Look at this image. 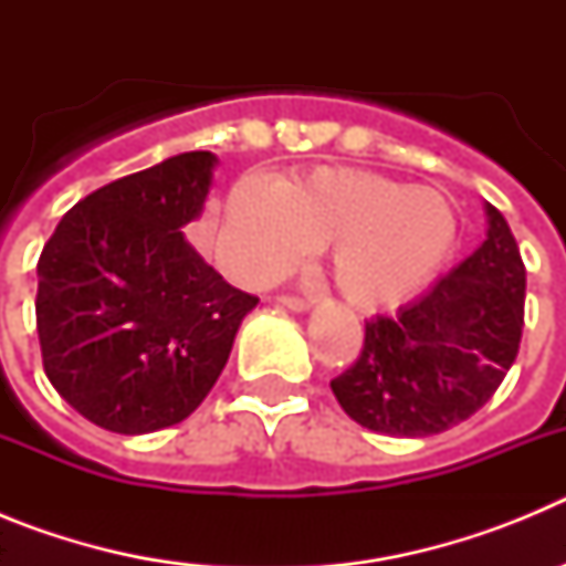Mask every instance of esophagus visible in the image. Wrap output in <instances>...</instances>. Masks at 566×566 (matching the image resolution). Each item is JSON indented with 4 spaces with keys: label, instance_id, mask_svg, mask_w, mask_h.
<instances>
[{
    "label": "esophagus",
    "instance_id": "obj_1",
    "mask_svg": "<svg viewBox=\"0 0 566 566\" xmlns=\"http://www.w3.org/2000/svg\"><path fill=\"white\" fill-rule=\"evenodd\" d=\"M277 303L280 306L292 308V312H308V308H312V300L297 297V294H280Z\"/></svg>",
    "mask_w": 566,
    "mask_h": 566
}]
</instances>
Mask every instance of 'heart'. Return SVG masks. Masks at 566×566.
Returning a JSON list of instances; mask_svg holds the SVG:
<instances>
[{
    "label": "heart",
    "instance_id": "1",
    "mask_svg": "<svg viewBox=\"0 0 566 566\" xmlns=\"http://www.w3.org/2000/svg\"><path fill=\"white\" fill-rule=\"evenodd\" d=\"M312 247H326L332 283L363 312L422 292L457 247V212L442 192L348 167H317L277 187L243 175L223 201V266L269 286Z\"/></svg>",
    "mask_w": 566,
    "mask_h": 566
}]
</instances>
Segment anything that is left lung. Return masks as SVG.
Returning a JSON list of instances; mask_svg holds the SVG:
<instances>
[{"label": "left lung", "mask_w": 566, "mask_h": 566, "mask_svg": "<svg viewBox=\"0 0 566 566\" xmlns=\"http://www.w3.org/2000/svg\"><path fill=\"white\" fill-rule=\"evenodd\" d=\"M484 209L482 247L397 317L368 319L357 363L332 379L343 411L368 431H448L496 394L516 359L527 272L504 214Z\"/></svg>", "instance_id": "obj_1"}]
</instances>
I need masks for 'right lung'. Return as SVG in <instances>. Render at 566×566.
Returning a JSON list of instances; mask_svg holds the SVG:
<instances>
[{
    "mask_svg": "<svg viewBox=\"0 0 566 566\" xmlns=\"http://www.w3.org/2000/svg\"><path fill=\"white\" fill-rule=\"evenodd\" d=\"M212 153H181L90 192L39 258L36 332L50 385L113 433L178 424L221 377L254 294L181 229L203 212Z\"/></svg>",
    "mask_w": 566,
    "mask_h": 566,
    "instance_id": "add662e5",
    "label": "right lung"
}]
</instances>
